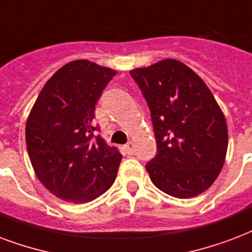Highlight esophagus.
Masks as SVG:
<instances>
[{
  "label": "esophagus",
  "mask_w": 252,
  "mask_h": 252,
  "mask_svg": "<svg viewBox=\"0 0 252 252\" xmlns=\"http://www.w3.org/2000/svg\"><path fill=\"white\" fill-rule=\"evenodd\" d=\"M124 151H126V155H132L134 152V144L130 141V143H128L126 145H124Z\"/></svg>",
  "instance_id": "34e87169"
}]
</instances>
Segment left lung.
Wrapping results in <instances>:
<instances>
[{
  "label": "left lung",
  "mask_w": 252,
  "mask_h": 252,
  "mask_svg": "<svg viewBox=\"0 0 252 252\" xmlns=\"http://www.w3.org/2000/svg\"><path fill=\"white\" fill-rule=\"evenodd\" d=\"M151 109L157 155L147 164L152 182L176 198H191L220 176L227 152V124L205 82L176 59L134 68Z\"/></svg>",
  "instance_id": "8db88e82"
}]
</instances>
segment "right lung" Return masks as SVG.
I'll return each mask as SVG.
<instances>
[{
    "label": "right lung",
    "instance_id": "add662e5",
    "mask_svg": "<svg viewBox=\"0 0 252 252\" xmlns=\"http://www.w3.org/2000/svg\"><path fill=\"white\" fill-rule=\"evenodd\" d=\"M116 71L72 61L39 92L26 122V147L38 180L58 198L86 203L112 186L122 153L94 136L95 104Z\"/></svg>",
    "mask_w": 252,
    "mask_h": 252
}]
</instances>
